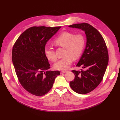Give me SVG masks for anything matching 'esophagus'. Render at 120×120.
<instances>
[{"mask_svg": "<svg viewBox=\"0 0 120 120\" xmlns=\"http://www.w3.org/2000/svg\"><path fill=\"white\" fill-rule=\"evenodd\" d=\"M67 72V71H61L60 74H63V73H66Z\"/></svg>", "mask_w": 120, "mask_h": 120, "instance_id": "obj_1", "label": "esophagus"}]
</instances>
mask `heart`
Masks as SVG:
<instances>
[{"label":"heart","mask_w":120,"mask_h":120,"mask_svg":"<svg viewBox=\"0 0 120 120\" xmlns=\"http://www.w3.org/2000/svg\"><path fill=\"white\" fill-rule=\"evenodd\" d=\"M53 43L56 47L65 49L64 57L54 64V68L57 70L66 71L68 68L73 59L76 60L81 56L85 49L86 39L82 34L75 35L72 32L64 31L57 36ZM45 53L48 60L52 61L56 60V56L51 47L45 48Z\"/></svg>","instance_id":"b5f03b06"}]
</instances>
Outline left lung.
I'll use <instances>...</instances> for the list:
<instances>
[{
    "label": "left lung",
    "mask_w": 120,
    "mask_h": 120,
    "mask_svg": "<svg viewBox=\"0 0 120 120\" xmlns=\"http://www.w3.org/2000/svg\"><path fill=\"white\" fill-rule=\"evenodd\" d=\"M69 27L82 29L86 34V49L77 65L84 70H72L75 78L70 82L74 91L86 94L95 89L102 81L109 62L108 49L103 37L92 25L83 22Z\"/></svg>",
    "instance_id": "left-lung-1"
}]
</instances>
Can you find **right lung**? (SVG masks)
I'll list each match as a JSON object with an SVG mask.
<instances>
[{
    "label": "right lung",
    "mask_w": 120,
    "mask_h": 120,
    "mask_svg": "<svg viewBox=\"0 0 120 120\" xmlns=\"http://www.w3.org/2000/svg\"><path fill=\"white\" fill-rule=\"evenodd\" d=\"M60 27H30L20 34L13 46L12 60L17 79L32 95H45L60 75L59 71H48L50 67L45 50L47 41Z\"/></svg>",
    "instance_id": "obj_1"
}]
</instances>
